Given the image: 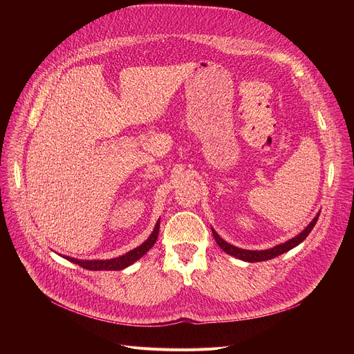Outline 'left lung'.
Wrapping results in <instances>:
<instances>
[{"instance_id":"8db88e82","label":"left lung","mask_w":354,"mask_h":354,"mask_svg":"<svg viewBox=\"0 0 354 354\" xmlns=\"http://www.w3.org/2000/svg\"><path fill=\"white\" fill-rule=\"evenodd\" d=\"M319 215H320V212L313 218V221L310 222V224H308L299 235H297V236H294V238L286 241V243H283V244H278V245H275V247H272V248L261 250V251L243 250V248H238V247H235V245H231L230 243H227V241L222 239V238L216 234V231H215L214 228H211V230H212V235H214V238H215V241H216V244L221 247V250H224L227 254H230V255H232V257H235V258H238V259H243V261H247V263H259V261H267V259L275 258V257H278V255H281V254H284V252L292 250L294 247H297L299 244H301L303 241L308 236V234L311 232V230L314 228L315 222H317V219H319Z\"/></svg>"}]
</instances>
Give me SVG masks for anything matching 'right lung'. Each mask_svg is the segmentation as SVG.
<instances>
[{
  "label": "right lung",
  "mask_w": 354,
  "mask_h": 354,
  "mask_svg": "<svg viewBox=\"0 0 354 354\" xmlns=\"http://www.w3.org/2000/svg\"><path fill=\"white\" fill-rule=\"evenodd\" d=\"M159 227H160V218L158 219L152 234L149 235V238L145 241L143 244H140L135 250L129 251V252H126L120 257H116V258H111V259H77V258H73V257H68V255H62V257H64L66 259H68V261H71L74 264H79L80 267H83L86 270H90V271H120V270H124L129 266H132L135 261H138L140 257H143L149 250H151L155 245L156 239H158V234H159Z\"/></svg>",
  "instance_id": "1"
}]
</instances>
